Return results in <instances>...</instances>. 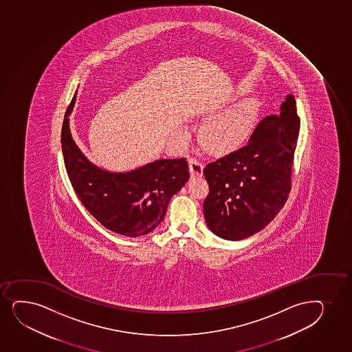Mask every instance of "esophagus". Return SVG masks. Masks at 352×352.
Listing matches in <instances>:
<instances>
[{
    "label": "esophagus",
    "instance_id": "obj_1",
    "mask_svg": "<svg viewBox=\"0 0 352 352\" xmlns=\"http://www.w3.org/2000/svg\"><path fill=\"white\" fill-rule=\"evenodd\" d=\"M191 176H202L204 163L199 157H191L189 160Z\"/></svg>",
    "mask_w": 352,
    "mask_h": 352
}]
</instances>
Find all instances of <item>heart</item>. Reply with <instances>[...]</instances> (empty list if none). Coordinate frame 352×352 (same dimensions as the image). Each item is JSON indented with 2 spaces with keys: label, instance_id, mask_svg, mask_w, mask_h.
I'll use <instances>...</instances> for the list:
<instances>
[{
  "label": "heart",
  "instance_id": "obj_1",
  "mask_svg": "<svg viewBox=\"0 0 352 352\" xmlns=\"http://www.w3.org/2000/svg\"><path fill=\"white\" fill-rule=\"evenodd\" d=\"M261 104L249 97L230 109L211 118L203 126V138L211 149L228 154L247 144L258 122Z\"/></svg>",
  "mask_w": 352,
  "mask_h": 352
}]
</instances>
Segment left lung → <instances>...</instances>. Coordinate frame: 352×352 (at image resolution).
<instances>
[{
    "instance_id": "left-lung-1",
    "label": "left lung",
    "mask_w": 352,
    "mask_h": 352,
    "mask_svg": "<svg viewBox=\"0 0 352 352\" xmlns=\"http://www.w3.org/2000/svg\"><path fill=\"white\" fill-rule=\"evenodd\" d=\"M294 96L279 115L259 122L248 146L204 168L209 194L203 209L216 236L241 241L263 230L287 202L299 131Z\"/></svg>"
}]
</instances>
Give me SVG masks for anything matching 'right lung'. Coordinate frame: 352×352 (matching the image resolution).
Segmentation results:
<instances>
[{"instance_id":"right-lung-1","label":"right lung","mask_w":352,"mask_h":352,"mask_svg":"<svg viewBox=\"0 0 352 352\" xmlns=\"http://www.w3.org/2000/svg\"><path fill=\"white\" fill-rule=\"evenodd\" d=\"M76 95L62 126V153L74 190L85 209L107 229L140 237L164 219L170 199L189 179L186 158L156 160L136 169L115 173L89 161L74 141L69 126Z\"/></svg>"}]
</instances>
